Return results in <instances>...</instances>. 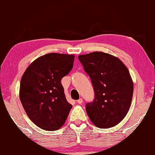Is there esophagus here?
I'll use <instances>...</instances> for the list:
<instances>
[{"label":"esophagus","mask_w":155,"mask_h":155,"mask_svg":"<svg viewBox=\"0 0 155 155\" xmlns=\"http://www.w3.org/2000/svg\"><path fill=\"white\" fill-rule=\"evenodd\" d=\"M83 102H84V101H83L82 98H80L79 100H78V101H77V103H78V104H82Z\"/></svg>","instance_id":"obj_1"}]
</instances>
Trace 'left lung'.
<instances>
[{"mask_svg": "<svg viewBox=\"0 0 155 155\" xmlns=\"http://www.w3.org/2000/svg\"><path fill=\"white\" fill-rule=\"evenodd\" d=\"M90 77L94 91L92 102L86 104L91 122L98 128L113 127L130 108L134 85L129 71L117 58L101 51L78 56Z\"/></svg>", "mask_w": 155, "mask_h": 155, "instance_id": "left-lung-1", "label": "left lung"}]
</instances>
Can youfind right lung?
<instances>
[{"label":"right lung","mask_w":155,"mask_h":155,"mask_svg":"<svg viewBox=\"0 0 155 155\" xmlns=\"http://www.w3.org/2000/svg\"><path fill=\"white\" fill-rule=\"evenodd\" d=\"M74 60L73 54L49 53L31 63L23 74L20 100L29 119L44 130L60 129L72 107L61 80L70 72Z\"/></svg>","instance_id":"add662e5"}]
</instances>
